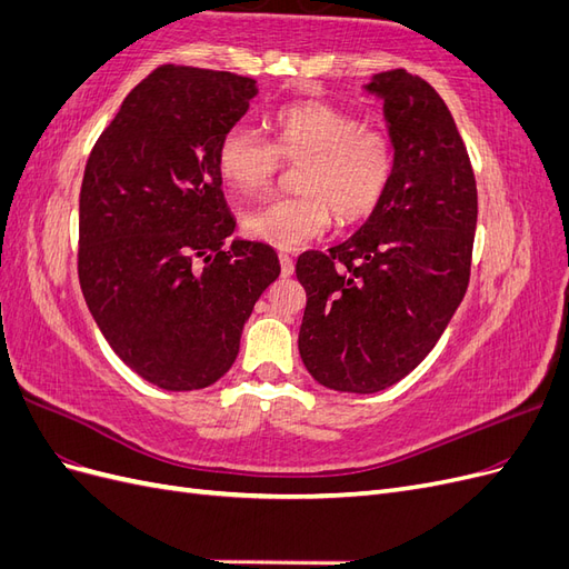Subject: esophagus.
Here are the masks:
<instances>
[{
  "label": "esophagus",
  "instance_id": "esophagus-1",
  "mask_svg": "<svg viewBox=\"0 0 569 569\" xmlns=\"http://www.w3.org/2000/svg\"><path fill=\"white\" fill-rule=\"evenodd\" d=\"M280 270H282V278H291L295 274V261L287 253H280Z\"/></svg>",
  "mask_w": 569,
  "mask_h": 569
}]
</instances>
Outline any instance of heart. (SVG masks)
Returning <instances> with one entry per match:
<instances>
[{
    "label": "heart",
    "instance_id": "b5f03b06",
    "mask_svg": "<svg viewBox=\"0 0 569 569\" xmlns=\"http://www.w3.org/2000/svg\"><path fill=\"white\" fill-rule=\"evenodd\" d=\"M274 144L249 126H232L218 142V170L242 194L268 189L282 161L301 166L299 197L270 201L244 218L249 237L291 251L327 232L332 211L351 226L380 203L393 173L391 134L322 101H297L272 116Z\"/></svg>",
    "mask_w": 569,
    "mask_h": 569
}]
</instances>
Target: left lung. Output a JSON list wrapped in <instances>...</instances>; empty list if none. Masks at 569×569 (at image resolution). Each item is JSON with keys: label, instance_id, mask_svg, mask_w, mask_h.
Instances as JSON below:
<instances>
[{"label": "left lung", "instance_id": "obj_1", "mask_svg": "<svg viewBox=\"0 0 569 569\" xmlns=\"http://www.w3.org/2000/svg\"><path fill=\"white\" fill-rule=\"evenodd\" d=\"M363 88L385 101L393 173L363 228L297 261L301 360L347 393L401 382L435 349L468 291L477 228L468 149L432 84L396 68Z\"/></svg>", "mask_w": 569, "mask_h": 569}]
</instances>
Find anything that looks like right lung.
Returning <instances> with one entry per match:
<instances>
[{
	"instance_id": "right-lung-1",
	"label": "right lung",
	"mask_w": 569,
	"mask_h": 569,
	"mask_svg": "<svg viewBox=\"0 0 569 569\" xmlns=\"http://www.w3.org/2000/svg\"><path fill=\"white\" fill-rule=\"evenodd\" d=\"M256 80L161 66L97 140L80 189L78 278L109 347L166 391L211 387L280 261L234 239L218 142L249 111Z\"/></svg>"
}]
</instances>
